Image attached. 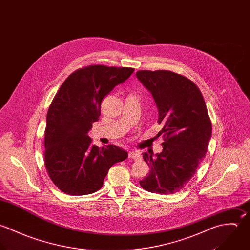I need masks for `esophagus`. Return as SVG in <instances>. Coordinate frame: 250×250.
Here are the masks:
<instances>
[{
    "label": "esophagus",
    "instance_id": "1",
    "mask_svg": "<svg viewBox=\"0 0 250 250\" xmlns=\"http://www.w3.org/2000/svg\"><path fill=\"white\" fill-rule=\"evenodd\" d=\"M128 157L132 158L134 160H140L141 159V154L137 151H129L128 152Z\"/></svg>",
    "mask_w": 250,
    "mask_h": 250
}]
</instances>
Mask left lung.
<instances>
[{
    "label": "left lung",
    "mask_w": 250,
    "mask_h": 250,
    "mask_svg": "<svg viewBox=\"0 0 250 250\" xmlns=\"http://www.w3.org/2000/svg\"><path fill=\"white\" fill-rule=\"evenodd\" d=\"M137 78L149 90L163 125V150L143 152L149 175L139 182L147 191L173 194L186 187L205 157L211 123L199 88L188 78L169 70H139Z\"/></svg>",
    "instance_id": "1"
}]
</instances>
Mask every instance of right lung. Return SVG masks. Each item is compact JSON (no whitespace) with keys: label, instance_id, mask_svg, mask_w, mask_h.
Instances as JSON below:
<instances>
[{"label":"right lung","instance_id":"right-lung-1","mask_svg":"<svg viewBox=\"0 0 250 250\" xmlns=\"http://www.w3.org/2000/svg\"><path fill=\"white\" fill-rule=\"evenodd\" d=\"M133 71L89 65L72 72L56 94L46 117L44 164L62 192L86 195L100 190L109 169L127 158V152L115 145H93L88 132L100 119L102 100Z\"/></svg>","mask_w":250,"mask_h":250}]
</instances>
